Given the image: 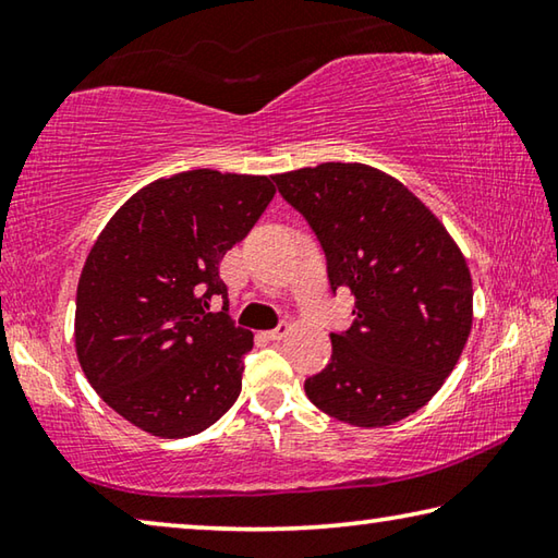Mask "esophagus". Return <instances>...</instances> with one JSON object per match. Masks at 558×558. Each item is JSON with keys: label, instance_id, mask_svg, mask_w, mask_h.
Returning a JSON list of instances; mask_svg holds the SVG:
<instances>
[{"label": "esophagus", "instance_id": "1", "mask_svg": "<svg viewBox=\"0 0 558 558\" xmlns=\"http://www.w3.org/2000/svg\"><path fill=\"white\" fill-rule=\"evenodd\" d=\"M290 332V327L286 323H280L276 329H268V332H263V337L270 339V342H280L282 337H286Z\"/></svg>", "mask_w": 558, "mask_h": 558}]
</instances>
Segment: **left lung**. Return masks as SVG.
Listing matches in <instances>:
<instances>
[{"label":"left lung","instance_id":"1","mask_svg":"<svg viewBox=\"0 0 558 558\" xmlns=\"http://www.w3.org/2000/svg\"><path fill=\"white\" fill-rule=\"evenodd\" d=\"M313 229L329 290L356 298L352 327L329 332L332 356L305 379L319 411L379 428L426 405L472 327L468 263L442 223L393 177L325 162L272 177Z\"/></svg>","mask_w":558,"mask_h":558}]
</instances>
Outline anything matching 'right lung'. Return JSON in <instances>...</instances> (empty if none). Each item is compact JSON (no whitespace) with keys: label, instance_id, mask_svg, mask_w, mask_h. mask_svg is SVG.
Instances as JSON below:
<instances>
[{"label":"right lung","instance_id":"obj_1","mask_svg":"<svg viewBox=\"0 0 558 558\" xmlns=\"http://www.w3.org/2000/svg\"><path fill=\"white\" fill-rule=\"evenodd\" d=\"M272 196L270 177L192 169L140 189L93 243L75 352L100 399L137 428L196 436L239 399L253 335L229 315L219 266Z\"/></svg>","mask_w":558,"mask_h":558}]
</instances>
